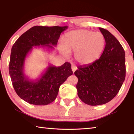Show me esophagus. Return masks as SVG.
I'll use <instances>...</instances> for the list:
<instances>
[{
	"label": "esophagus",
	"instance_id": "obj_1",
	"mask_svg": "<svg viewBox=\"0 0 134 134\" xmlns=\"http://www.w3.org/2000/svg\"><path fill=\"white\" fill-rule=\"evenodd\" d=\"M71 69H72V72H74V71H76V66H74V65H72V67H71Z\"/></svg>",
	"mask_w": 134,
	"mask_h": 134
}]
</instances>
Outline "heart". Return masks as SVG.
<instances>
[{
  "mask_svg": "<svg viewBox=\"0 0 134 134\" xmlns=\"http://www.w3.org/2000/svg\"><path fill=\"white\" fill-rule=\"evenodd\" d=\"M105 43V37L102 33L78 29L65 34L63 44L60 43L58 48L65 57H69L70 53H74V58L79 64L88 65L99 59Z\"/></svg>",
  "mask_w": 134,
  "mask_h": 134,
  "instance_id": "obj_1",
  "label": "heart"
}]
</instances>
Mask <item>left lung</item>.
<instances>
[{
  "mask_svg": "<svg viewBox=\"0 0 134 134\" xmlns=\"http://www.w3.org/2000/svg\"><path fill=\"white\" fill-rule=\"evenodd\" d=\"M106 45L99 59L78 67L76 88L81 100L91 106L103 105L116 96L125 79V53L116 38L99 28Z\"/></svg>",
  "mask_w": 134,
  "mask_h": 134,
  "instance_id": "left-lung-1",
  "label": "left lung"
}]
</instances>
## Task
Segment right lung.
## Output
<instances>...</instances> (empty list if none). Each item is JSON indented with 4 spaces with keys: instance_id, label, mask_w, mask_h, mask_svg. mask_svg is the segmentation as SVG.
I'll list each match as a JSON object with an SVG mask.
<instances>
[{
    "instance_id": "add662e5",
    "label": "right lung",
    "mask_w": 134,
    "mask_h": 134,
    "mask_svg": "<svg viewBox=\"0 0 134 134\" xmlns=\"http://www.w3.org/2000/svg\"><path fill=\"white\" fill-rule=\"evenodd\" d=\"M65 26L32 27L16 40L11 49L9 72L16 93L26 102L35 105H48L56 99L60 86L72 74L71 64L60 67L49 64L39 78L31 80L24 73L25 59L33 47L53 49Z\"/></svg>"
}]
</instances>
